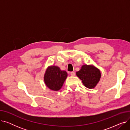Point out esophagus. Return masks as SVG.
<instances>
[{"label": "esophagus", "mask_w": 130, "mask_h": 130, "mask_svg": "<svg viewBox=\"0 0 130 130\" xmlns=\"http://www.w3.org/2000/svg\"><path fill=\"white\" fill-rule=\"evenodd\" d=\"M71 75L72 76H74L75 75V73L74 72H71Z\"/></svg>", "instance_id": "esophagus-1"}]
</instances>
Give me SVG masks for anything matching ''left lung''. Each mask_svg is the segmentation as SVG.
<instances>
[{
	"mask_svg": "<svg viewBox=\"0 0 130 130\" xmlns=\"http://www.w3.org/2000/svg\"><path fill=\"white\" fill-rule=\"evenodd\" d=\"M76 74L82 81L83 85L90 89L96 87L101 77L100 70L93 65H82Z\"/></svg>",
	"mask_w": 130,
	"mask_h": 130,
	"instance_id": "left-lung-1",
	"label": "left lung"
}]
</instances>
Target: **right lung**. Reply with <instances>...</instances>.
Wrapping results in <instances>:
<instances>
[{"label":"right lung","instance_id":"1","mask_svg":"<svg viewBox=\"0 0 130 130\" xmlns=\"http://www.w3.org/2000/svg\"><path fill=\"white\" fill-rule=\"evenodd\" d=\"M67 77V73L57 66H49L44 76V83L46 86L54 91H58L62 87Z\"/></svg>","mask_w":130,"mask_h":130}]
</instances>
